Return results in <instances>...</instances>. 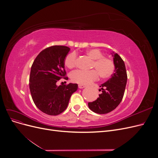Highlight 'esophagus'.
Listing matches in <instances>:
<instances>
[{"mask_svg":"<svg viewBox=\"0 0 158 158\" xmlns=\"http://www.w3.org/2000/svg\"><path fill=\"white\" fill-rule=\"evenodd\" d=\"M85 87V85H83V84H78V88L80 89H82V88H84Z\"/></svg>","mask_w":158,"mask_h":158,"instance_id":"esophagus-1","label":"esophagus"}]
</instances>
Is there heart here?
<instances>
[{
  "mask_svg": "<svg viewBox=\"0 0 158 158\" xmlns=\"http://www.w3.org/2000/svg\"><path fill=\"white\" fill-rule=\"evenodd\" d=\"M91 59H93L92 68L96 69L91 70H76L70 74V79L73 82L81 84H87L97 80L99 77L107 79L113 74L115 66L112 59L103 56V52L97 49L88 50L85 52ZM77 56L75 52H70L64 59V65L69 69L74 68L76 65Z\"/></svg>",
  "mask_w": 158,
  "mask_h": 158,
  "instance_id": "heart-1",
  "label": "heart"
}]
</instances>
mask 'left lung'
Segmentation results:
<instances>
[{
  "instance_id": "1",
  "label": "left lung",
  "mask_w": 158,
  "mask_h": 158,
  "mask_svg": "<svg viewBox=\"0 0 158 158\" xmlns=\"http://www.w3.org/2000/svg\"><path fill=\"white\" fill-rule=\"evenodd\" d=\"M115 66L114 73L106 82L102 84L99 91L102 94L93 102L88 103L92 111L98 114H106L112 111L121 102L127 82V74L125 63L117 53L113 55Z\"/></svg>"
}]
</instances>
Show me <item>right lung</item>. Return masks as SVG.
I'll return each mask as SVG.
<instances>
[{
    "label": "right lung",
    "instance_id": "add662e5",
    "mask_svg": "<svg viewBox=\"0 0 158 158\" xmlns=\"http://www.w3.org/2000/svg\"><path fill=\"white\" fill-rule=\"evenodd\" d=\"M70 51L66 46L55 45L40 52L32 64L30 89L32 99L40 111L49 115H57L68 106L77 84L56 85L61 79L67 80L64 59Z\"/></svg>",
    "mask_w": 158,
    "mask_h": 158
}]
</instances>
